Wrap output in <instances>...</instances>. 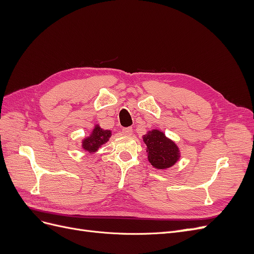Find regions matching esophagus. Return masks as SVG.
Here are the masks:
<instances>
[{
	"label": "esophagus",
	"mask_w": 254,
	"mask_h": 254,
	"mask_svg": "<svg viewBox=\"0 0 254 254\" xmlns=\"http://www.w3.org/2000/svg\"><path fill=\"white\" fill-rule=\"evenodd\" d=\"M133 129L131 127H127V128H123V133L125 135H131L132 134Z\"/></svg>",
	"instance_id": "34e87169"
}]
</instances>
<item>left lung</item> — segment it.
<instances>
[{
    "label": "left lung",
    "instance_id": "8db88e82",
    "mask_svg": "<svg viewBox=\"0 0 254 254\" xmlns=\"http://www.w3.org/2000/svg\"><path fill=\"white\" fill-rule=\"evenodd\" d=\"M144 142L147 145L148 161L160 170L173 166L179 158L178 147L160 130H152L145 134Z\"/></svg>",
    "mask_w": 254,
    "mask_h": 254
}]
</instances>
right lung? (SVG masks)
<instances>
[{"instance_id":"1","label":"right lung","mask_w":254,"mask_h":254,"mask_svg":"<svg viewBox=\"0 0 254 254\" xmlns=\"http://www.w3.org/2000/svg\"><path fill=\"white\" fill-rule=\"evenodd\" d=\"M110 136H111L110 130H104L101 127L96 126L93 129V132L91 133V135L83 141L82 147L83 149L88 150L89 152L96 151L99 146H102L104 143H106L109 140Z\"/></svg>"}]
</instances>
